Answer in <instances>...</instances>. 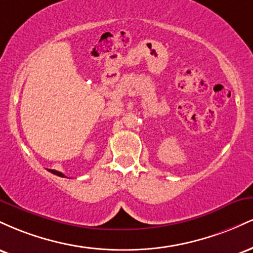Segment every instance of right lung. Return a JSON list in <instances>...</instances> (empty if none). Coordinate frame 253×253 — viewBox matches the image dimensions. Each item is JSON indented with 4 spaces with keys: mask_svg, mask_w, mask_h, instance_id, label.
Returning a JSON list of instances; mask_svg holds the SVG:
<instances>
[{
    "mask_svg": "<svg viewBox=\"0 0 253 253\" xmlns=\"http://www.w3.org/2000/svg\"><path fill=\"white\" fill-rule=\"evenodd\" d=\"M48 171H50V172L53 173V175H57V176H59V177H65V175H64V173L59 172V171H57V170H52V169H48Z\"/></svg>",
    "mask_w": 253,
    "mask_h": 253,
    "instance_id": "1",
    "label": "right lung"
}]
</instances>
